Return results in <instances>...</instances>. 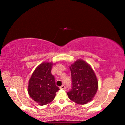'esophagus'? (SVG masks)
Masks as SVG:
<instances>
[{"label":"esophagus","instance_id":"obj_1","mask_svg":"<svg viewBox=\"0 0 125 125\" xmlns=\"http://www.w3.org/2000/svg\"><path fill=\"white\" fill-rule=\"evenodd\" d=\"M60 88L61 89H65V86H64V85H62V86H60Z\"/></svg>","mask_w":125,"mask_h":125}]
</instances>
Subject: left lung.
Returning <instances> with one entry per match:
<instances>
[{
    "label": "left lung",
    "instance_id": "left-lung-1",
    "mask_svg": "<svg viewBox=\"0 0 125 125\" xmlns=\"http://www.w3.org/2000/svg\"><path fill=\"white\" fill-rule=\"evenodd\" d=\"M73 87L67 92L68 98L80 105L91 102L98 88V81L94 71L84 60L78 59L69 67Z\"/></svg>",
    "mask_w": 125,
    "mask_h": 125
}]
</instances>
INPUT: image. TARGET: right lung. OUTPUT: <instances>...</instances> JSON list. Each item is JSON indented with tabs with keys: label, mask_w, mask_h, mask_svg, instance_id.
<instances>
[{
	"label": "right lung",
	"mask_w": 125,
	"mask_h": 125,
	"mask_svg": "<svg viewBox=\"0 0 125 125\" xmlns=\"http://www.w3.org/2000/svg\"><path fill=\"white\" fill-rule=\"evenodd\" d=\"M52 62L41 63L32 74L28 85V94L39 105H47L54 100L56 92L60 90L56 86L51 70Z\"/></svg>",
	"instance_id": "1"
}]
</instances>
